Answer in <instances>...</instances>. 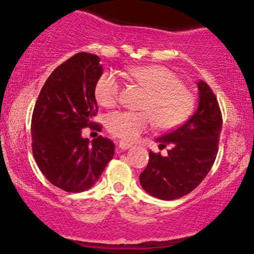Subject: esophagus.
Masks as SVG:
<instances>
[{"instance_id":"obj_1","label":"esophagus","mask_w":254,"mask_h":254,"mask_svg":"<svg viewBox=\"0 0 254 254\" xmlns=\"http://www.w3.org/2000/svg\"><path fill=\"white\" fill-rule=\"evenodd\" d=\"M132 147V145H131L130 143H127V142H119V148H121L122 150H127V149H129V148H131Z\"/></svg>"}]
</instances>
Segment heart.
I'll list each match as a JSON object with an SVG mask.
<instances>
[{"mask_svg": "<svg viewBox=\"0 0 254 254\" xmlns=\"http://www.w3.org/2000/svg\"><path fill=\"white\" fill-rule=\"evenodd\" d=\"M127 75L148 93L139 110L143 112L117 111L106 119L107 129L123 141L132 142L151 124L161 130L182 125L194 107V97L176 72L162 65L132 66ZM121 83L113 72H104L95 84V99L101 106L117 104Z\"/></svg>", "mask_w": 254, "mask_h": 254, "instance_id": "obj_1", "label": "heart"}]
</instances>
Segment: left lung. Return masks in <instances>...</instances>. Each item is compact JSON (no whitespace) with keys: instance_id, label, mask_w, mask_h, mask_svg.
Returning a JSON list of instances; mask_svg holds the SVG:
<instances>
[{"instance_id":"8db88e82","label":"left lung","mask_w":254,"mask_h":254,"mask_svg":"<svg viewBox=\"0 0 254 254\" xmlns=\"http://www.w3.org/2000/svg\"><path fill=\"white\" fill-rule=\"evenodd\" d=\"M199 103L189 121L156 138L160 149L171 145L167 155L149 151V161L139 183L150 196L172 200L190 193L211 170L218 151L222 115L210 87L197 83Z\"/></svg>"}]
</instances>
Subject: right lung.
Masks as SVG:
<instances>
[{
	"label": "right lung",
	"instance_id": "1",
	"mask_svg": "<svg viewBox=\"0 0 254 254\" xmlns=\"http://www.w3.org/2000/svg\"><path fill=\"white\" fill-rule=\"evenodd\" d=\"M101 75L97 55H74L52 71L34 105V160L46 179L66 192L92 188L115 155L111 139L99 136L90 142L82 137L84 127L101 129L93 122L98 112L94 89Z\"/></svg>",
	"mask_w": 254,
	"mask_h": 254
}]
</instances>
